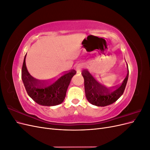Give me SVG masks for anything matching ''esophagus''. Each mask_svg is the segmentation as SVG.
I'll return each mask as SVG.
<instances>
[{"instance_id": "34e87169", "label": "esophagus", "mask_w": 150, "mask_h": 150, "mask_svg": "<svg viewBox=\"0 0 150 150\" xmlns=\"http://www.w3.org/2000/svg\"><path fill=\"white\" fill-rule=\"evenodd\" d=\"M83 65L81 64H77L76 67V71L78 72H80L81 70H82L83 69Z\"/></svg>"}]
</instances>
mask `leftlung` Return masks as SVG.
I'll return each mask as SVG.
<instances>
[{"mask_svg": "<svg viewBox=\"0 0 150 150\" xmlns=\"http://www.w3.org/2000/svg\"><path fill=\"white\" fill-rule=\"evenodd\" d=\"M84 89L88 101L97 106H106L116 102L123 94L128 79L129 70L121 84L116 89L110 90L99 83L88 71H83Z\"/></svg>", "mask_w": 150, "mask_h": 150, "instance_id": "left-lung-1", "label": "left lung"}]
</instances>
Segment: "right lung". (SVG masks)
Instances as JSON below:
<instances>
[{"label": "right lung", "mask_w": 150, "mask_h": 150, "mask_svg": "<svg viewBox=\"0 0 150 150\" xmlns=\"http://www.w3.org/2000/svg\"><path fill=\"white\" fill-rule=\"evenodd\" d=\"M26 54L22 68V79L29 96L42 106H53L61 104L64 100L68 86L76 71H70L51 82L36 79L27 69Z\"/></svg>", "instance_id": "add662e5"}]
</instances>
